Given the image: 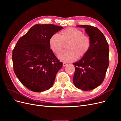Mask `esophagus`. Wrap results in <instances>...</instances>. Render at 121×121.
I'll list each match as a JSON object with an SVG mask.
<instances>
[{
  "label": "esophagus",
  "mask_w": 121,
  "mask_h": 121,
  "mask_svg": "<svg viewBox=\"0 0 121 121\" xmlns=\"http://www.w3.org/2000/svg\"><path fill=\"white\" fill-rule=\"evenodd\" d=\"M68 65V64H66L65 63H63V65L64 67H65V66H66V65Z\"/></svg>",
  "instance_id": "obj_1"
}]
</instances>
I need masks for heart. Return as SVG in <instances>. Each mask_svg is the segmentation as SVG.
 Returning a JSON list of instances; mask_svg holds the SVG:
<instances>
[{
  "instance_id": "b5f03b06",
  "label": "heart",
  "mask_w": 121,
  "mask_h": 121,
  "mask_svg": "<svg viewBox=\"0 0 121 121\" xmlns=\"http://www.w3.org/2000/svg\"><path fill=\"white\" fill-rule=\"evenodd\" d=\"M64 43H68L67 50L58 54V58L65 62H72L77 57L80 58L88 52L91 46L89 36L84 35L83 32L75 28H69L61 31L59 36L52 35L49 38V44L51 49L56 54L63 49Z\"/></svg>"
}]
</instances>
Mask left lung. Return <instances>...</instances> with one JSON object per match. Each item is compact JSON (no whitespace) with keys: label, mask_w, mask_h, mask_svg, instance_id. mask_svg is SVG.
<instances>
[{"label":"left lung","mask_w":121,"mask_h":121,"mask_svg":"<svg viewBox=\"0 0 121 121\" xmlns=\"http://www.w3.org/2000/svg\"><path fill=\"white\" fill-rule=\"evenodd\" d=\"M85 29L91 40L88 52L75 65L73 83L78 89L92 90L104 81L109 65V46L103 33L96 27L89 25L77 26Z\"/></svg>","instance_id":"1"}]
</instances>
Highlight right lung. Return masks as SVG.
Here are the masks:
<instances>
[{
    "mask_svg": "<svg viewBox=\"0 0 121 121\" xmlns=\"http://www.w3.org/2000/svg\"><path fill=\"white\" fill-rule=\"evenodd\" d=\"M63 28L52 24H36L17 41L13 51V70L28 89L38 92L52 86L63 63L50 48L49 40Z\"/></svg>",
    "mask_w": 121,
    "mask_h": 121,
    "instance_id": "add662e5",
    "label": "right lung"
}]
</instances>
